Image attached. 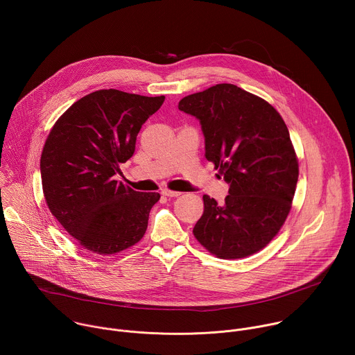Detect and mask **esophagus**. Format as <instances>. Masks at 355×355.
I'll return each mask as SVG.
<instances>
[{"label":"esophagus","instance_id":"obj_1","mask_svg":"<svg viewBox=\"0 0 355 355\" xmlns=\"http://www.w3.org/2000/svg\"><path fill=\"white\" fill-rule=\"evenodd\" d=\"M162 193L166 195V196H168V198H175V196H180V195H181L180 191H171V189H163Z\"/></svg>","mask_w":355,"mask_h":355}]
</instances>
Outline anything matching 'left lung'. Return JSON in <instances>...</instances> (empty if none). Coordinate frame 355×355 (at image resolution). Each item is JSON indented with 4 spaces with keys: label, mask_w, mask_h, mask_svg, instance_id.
Masks as SVG:
<instances>
[{
    "label": "left lung",
    "mask_w": 355,
    "mask_h": 355,
    "mask_svg": "<svg viewBox=\"0 0 355 355\" xmlns=\"http://www.w3.org/2000/svg\"><path fill=\"white\" fill-rule=\"evenodd\" d=\"M178 110L199 119L205 157L230 185L223 205L204 195L195 239L218 259L254 254L281 230L296 189L297 157L282 116L233 84L184 96Z\"/></svg>",
    "instance_id": "left-lung-1"
}]
</instances>
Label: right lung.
<instances>
[{"label": "right lung", "instance_id": "1", "mask_svg": "<svg viewBox=\"0 0 355 355\" xmlns=\"http://www.w3.org/2000/svg\"><path fill=\"white\" fill-rule=\"evenodd\" d=\"M166 96L99 89L74 103L50 130L40 157L49 211L80 245L111 256L146 233L157 192H137L115 180L135 153L141 125Z\"/></svg>", "mask_w": 355, "mask_h": 355}]
</instances>
